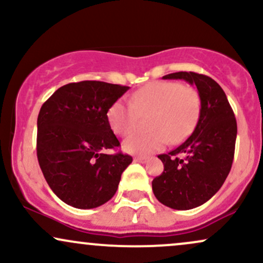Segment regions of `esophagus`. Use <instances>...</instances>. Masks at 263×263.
<instances>
[{
  "label": "esophagus",
  "instance_id": "1",
  "mask_svg": "<svg viewBox=\"0 0 263 263\" xmlns=\"http://www.w3.org/2000/svg\"><path fill=\"white\" fill-rule=\"evenodd\" d=\"M147 161V157H135L134 158V162H137V163H144Z\"/></svg>",
  "mask_w": 263,
  "mask_h": 263
}]
</instances>
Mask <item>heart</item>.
Returning a JSON list of instances; mask_svg holds the SVG:
<instances>
[{
	"mask_svg": "<svg viewBox=\"0 0 263 263\" xmlns=\"http://www.w3.org/2000/svg\"><path fill=\"white\" fill-rule=\"evenodd\" d=\"M201 101L198 90L174 81H155L137 90L131 102L111 105L107 121L116 135L129 136L137 127L140 116H148V134L129 137L123 149L129 155L147 156L164 148L168 141L177 144L194 131L200 116Z\"/></svg>",
	"mask_w": 263,
	"mask_h": 263,
	"instance_id": "heart-1",
	"label": "heart"
}]
</instances>
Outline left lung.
<instances>
[{
    "mask_svg": "<svg viewBox=\"0 0 263 263\" xmlns=\"http://www.w3.org/2000/svg\"><path fill=\"white\" fill-rule=\"evenodd\" d=\"M163 79L185 80L195 85L201 110L193 134L158 158L164 171L152 182L155 197L165 206L189 210L206 203L221 188L232 165L237 125L221 86L206 75L178 71ZM180 154L183 157H177Z\"/></svg>",
    "mask_w": 263,
    "mask_h": 263,
    "instance_id": "1",
    "label": "left lung"
}]
</instances>
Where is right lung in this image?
I'll list each match as a JSON object with an SVG mask.
<instances>
[{
  "mask_svg": "<svg viewBox=\"0 0 263 263\" xmlns=\"http://www.w3.org/2000/svg\"><path fill=\"white\" fill-rule=\"evenodd\" d=\"M129 89L86 80L59 87L38 115L37 157L48 185L60 200L92 209L110 200L132 157L107 155L120 142L107 111Z\"/></svg>",
  "mask_w": 263,
  "mask_h": 263,
  "instance_id": "obj_1",
  "label": "right lung"
}]
</instances>
